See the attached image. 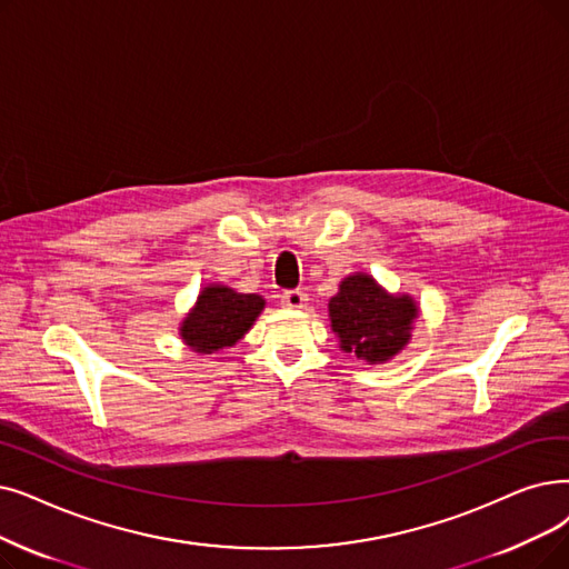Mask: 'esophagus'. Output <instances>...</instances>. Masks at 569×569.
<instances>
[{
  "label": "esophagus",
  "mask_w": 569,
  "mask_h": 569,
  "mask_svg": "<svg viewBox=\"0 0 569 569\" xmlns=\"http://www.w3.org/2000/svg\"><path fill=\"white\" fill-rule=\"evenodd\" d=\"M307 302H309V298H307V292H302V290H286L281 295V305L288 307V309H305Z\"/></svg>",
  "instance_id": "1"
}]
</instances>
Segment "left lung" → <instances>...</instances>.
<instances>
[{
	"label": "left lung",
	"mask_w": 569,
	"mask_h": 569,
	"mask_svg": "<svg viewBox=\"0 0 569 569\" xmlns=\"http://www.w3.org/2000/svg\"><path fill=\"white\" fill-rule=\"evenodd\" d=\"M330 323L339 349L375 365L405 349L418 305L409 295L386 292L369 274H351L330 300Z\"/></svg>",
	"instance_id": "1"
}]
</instances>
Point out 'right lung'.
<instances>
[{"instance_id": "obj_1", "label": "right lung", "mask_w": 569, "mask_h": 569, "mask_svg": "<svg viewBox=\"0 0 569 569\" xmlns=\"http://www.w3.org/2000/svg\"><path fill=\"white\" fill-rule=\"evenodd\" d=\"M262 309L264 300L260 295L211 283L183 318L179 335L194 353H216L230 349L249 332Z\"/></svg>"}]
</instances>
